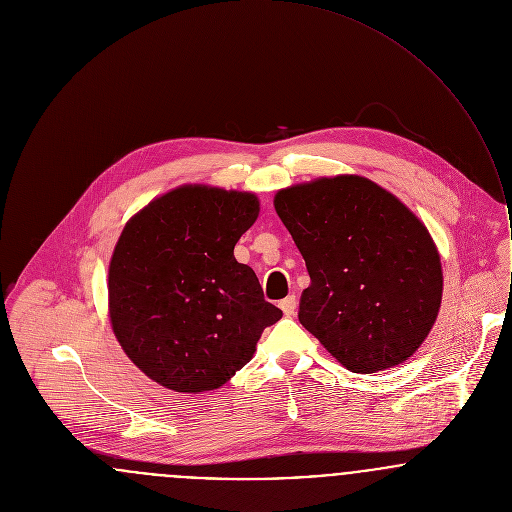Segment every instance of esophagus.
Here are the masks:
<instances>
[{"instance_id": "obj_1", "label": "esophagus", "mask_w": 512, "mask_h": 512, "mask_svg": "<svg viewBox=\"0 0 512 512\" xmlns=\"http://www.w3.org/2000/svg\"><path fill=\"white\" fill-rule=\"evenodd\" d=\"M280 308H282L284 316L292 318V316L296 314V308H298V300H296V296H288V298H284V300L280 302Z\"/></svg>"}]
</instances>
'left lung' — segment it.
I'll list each match as a JSON object with an SVG mask.
<instances>
[{"instance_id": "obj_1", "label": "left lung", "mask_w": 512, "mask_h": 512, "mask_svg": "<svg viewBox=\"0 0 512 512\" xmlns=\"http://www.w3.org/2000/svg\"><path fill=\"white\" fill-rule=\"evenodd\" d=\"M306 260L300 324L353 373L409 359L441 308L443 268L427 226L389 190L357 176H322L274 196Z\"/></svg>"}]
</instances>
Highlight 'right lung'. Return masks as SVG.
I'll return each mask as SVG.
<instances>
[{
  "label": "right lung",
  "mask_w": 512,
  "mask_h": 512,
  "mask_svg": "<svg viewBox=\"0 0 512 512\" xmlns=\"http://www.w3.org/2000/svg\"><path fill=\"white\" fill-rule=\"evenodd\" d=\"M258 212L254 192L182 184L125 224L109 264V320L127 357L159 385L222 387L282 318L234 258Z\"/></svg>",
  "instance_id": "1"
}]
</instances>
